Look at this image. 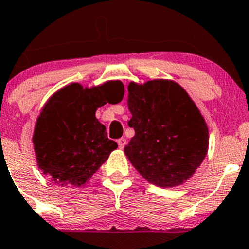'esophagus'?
<instances>
[{
  "label": "esophagus",
  "instance_id": "obj_1",
  "mask_svg": "<svg viewBox=\"0 0 249 249\" xmlns=\"http://www.w3.org/2000/svg\"><path fill=\"white\" fill-rule=\"evenodd\" d=\"M125 145H126V139H125V138H120V139H118V146H119V149H124Z\"/></svg>",
  "mask_w": 249,
  "mask_h": 249
}]
</instances>
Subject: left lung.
Listing matches in <instances>:
<instances>
[{"mask_svg":"<svg viewBox=\"0 0 249 249\" xmlns=\"http://www.w3.org/2000/svg\"><path fill=\"white\" fill-rule=\"evenodd\" d=\"M129 126L135 136L124 151L144 178L163 188L193 176L208 151V127L187 92L171 80L130 83Z\"/></svg>","mask_w":249,"mask_h":249,"instance_id":"left-lung-1","label":"left lung"}]
</instances>
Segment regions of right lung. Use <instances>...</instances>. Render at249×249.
<instances>
[{
	"label": "right lung",
	"instance_id": "add662e5",
	"mask_svg": "<svg viewBox=\"0 0 249 249\" xmlns=\"http://www.w3.org/2000/svg\"><path fill=\"white\" fill-rule=\"evenodd\" d=\"M120 81L84 89L71 84L52 95L43 106L33 143L37 165L54 183L80 187L118 147L95 118L105 104L123 99Z\"/></svg>",
	"mask_w": 249,
	"mask_h": 249
}]
</instances>
